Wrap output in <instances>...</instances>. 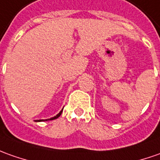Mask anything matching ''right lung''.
I'll use <instances>...</instances> for the list:
<instances>
[{"mask_svg":"<svg viewBox=\"0 0 160 160\" xmlns=\"http://www.w3.org/2000/svg\"><path fill=\"white\" fill-rule=\"evenodd\" d=\"M62 111H63V109H62L61 111H60V112H59V113H58V114L57 116H55V117H52V118H51V119H50V120H52V119H56V118H58V117H59V116H60V115H61ZM47 120H49V119H46V120H45V121H47ZM39 121H40V120H39ZM41 121H43V120H41Z\"/></svg>","mask_w":160,"mask_h":160,"instance_id":"obj_1","label":"right lung"}]
</instances>
